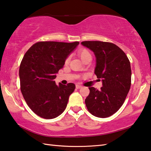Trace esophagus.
<instances>
[{
    "instance_id": "1",
    "label": "esophagus",
    "mask_w": 151,
    "mask_h": 151,
    "mask_svg": "<svg viewBox=\"0 0 151 151\" xmlns=\"http://www.w3.org/2000/svg\"><path fill=\"white\" fill-rule=\"evenodd\" d=\"M76 88H77V89H80V88H82V86H80V85H76Z\"/></svg>"
}]
</instances>
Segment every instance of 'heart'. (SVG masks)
<instances>
[{
  "label": "heart",
  "instance_id": "1",
  "mask_svg": "<svg viewBox=\"0 0 151 151\" xmlns=\"http://www.w3.org/2000/svg\"><path fill=\"white\" fill-rule=\"evenodd\" d=\"M78 55H80L81 59L83 61L85 60L86 58H88L89 56H91L90 52H89V50L88 49L85 48V47H82V48L79 50ZM69 61H70V56L66 58V59L65 60V63H68L69 62Z\"/></svg>",
  "mask_w": 151,
  "mask_h": 151
}]
</instances>
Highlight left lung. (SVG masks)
Instances as JSON below:
<instances>
[{
	"instance_id": "left-lung-1",
	"label": "left lung",
	"mask_w": 151,
	"mask_h": 151,
	"mask_svg": "<svg viewBox=\"0 0 151 151\" xmlns=\"http://www.w3.org/2000/svg\"><path fill=\"white\" fill-rule=\"evenodd\" d=\"M96 57L95 74L101 79L100 90L90 87L85 103L89 112L100 118L115 113L122 106L131 84L130 62L122 50L111 42L84 41Z\"/></svg>"
}]
</instances>
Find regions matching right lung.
I'll return each mask as SVG.
<instances>
[{"instance_id":"right-lung-1","label":"right lung","mask_w":151,"mask_h":151,"mask_svg":"<svg viewBox=\"0 0 151 151\" xmlns=\"http://www.w3.org/2000/svg\"><path fill=\"white\" fill-rule=\"evenodd\" d=\"M79 44L38 42L24 55L19 68L20 90L28 107L40 117L50 119L64 111L76 86L72 83L56 85L54 79Z\"/></svg>"}]
</instances>
